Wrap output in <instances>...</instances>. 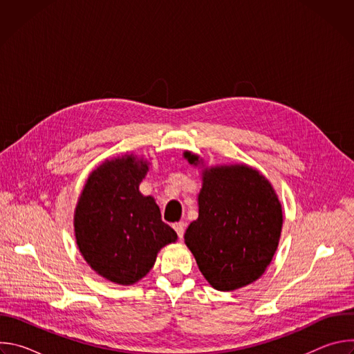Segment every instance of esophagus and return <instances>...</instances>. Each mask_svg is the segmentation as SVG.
<instances>
[{"label": "esophagus", "instance_id": "esophagus-1", "mask_svg": "<svg viewBox=\"0 0 354 354\" xmlns=\"http://www.w3.org/2000/svg\"><path fill=\"white\" fill-rule=\"evenodd\" d=\"M172 227H174L175 232L178 234V236L182 239V238H183V234H185V228H186V224H185L183 221H179V223H175Z\"/></svg>", "mask_w": 354, "mask_h": 354}]
</instances>
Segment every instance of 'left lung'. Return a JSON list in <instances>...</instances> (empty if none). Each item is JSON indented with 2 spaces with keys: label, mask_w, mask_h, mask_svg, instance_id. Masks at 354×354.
<instances>
[{
  "label": "left lung",
  "mask_w": 354,
  "mask_h": 354,
  "mask_svg": "<svg viewBox=\"0 0 354 354\" xmlns=\"http://www.w3.org/2000/svg\"><path fill=\"white\" fill-rule=\"evenodd\" d=\"M190 165L203 164L185 151ZM198 217L187 227L185 243L206 280L220 291L257 281L279 245L283 212L270 182L248 165L205 168Z\"/></svg>",
  "instance_id": "1"
}]
</instances>
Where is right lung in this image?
<instances>
[{
    "instance_id": "1",
    "label": "right lung",
    "mask_w": 354,
    "mask_h": 354,
    "mask_svg": "<svg viewBox=\"0 0 354 354\" xmlns=\"http://www.w3.org/2000/svg\"><path fill=\"white\" fill-rule=\"evenodd\" d=\"M147 172L148 162L133 154L106 160L88 176L74 213L81 255L99 276L122 286L142 279L161 248L178 239L154 197L138 190Z\"/></svg>"
}]
</instances>
